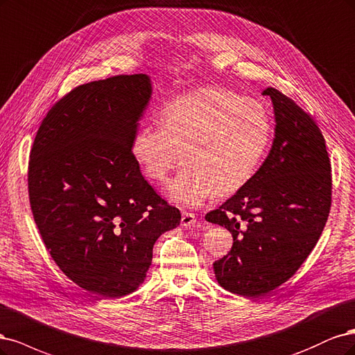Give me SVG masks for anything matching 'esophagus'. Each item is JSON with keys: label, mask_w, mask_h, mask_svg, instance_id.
Wrapping results in <instances>:
<instances>
[{"label": "esophagus", "mask_w": 355, "mask_h": 355, "mask_svg": "<svg viewBox=\"0 0 355 355\" xmlns=\"http://www.w3.org/2000/svg\"><path fill=\"white\" fill-rule=\"evenodd\" d=\"M196 216H194V214L191 212H182L181 215V227L184 228H190V227H194V224H196Z\"/></svg>", "instance_id": "1"}]
</instances>
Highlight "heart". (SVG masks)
<instances>
[{"instance_id": "heart-1", "label": "heart", "mask_w": 355, "mask_h": 355, "mask_svg": "<svg viewBox=\"0 0 355 355\" xmlns=\"http://www.w3.org/2000/svg\"><path fill=\"white\" fill-rule=\"evenodd\" d=\"M271 118L259 101L224 88L175 97L159 112V122L135 131L131 152L143 173L162 182L184 155L186 166L166 187V196L194 208L233 194L257 173L271 140Z\"/></svg>"}]
</instances>
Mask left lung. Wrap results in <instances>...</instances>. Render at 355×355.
Returning <instances> with one entry per match:
<instances>
[{"mask_svg":"<svg viewBox=\"0 0 355 355\" xmlns=\"http://www.w3.org/2000/svg\"><path fill=\"white\" fill-rule=\"evenodd\" d=\"M274 109L271 150L245 187L205 220L225 227L232 250L214 262L220 286L245 298L279 288L311 254L331 203L330 159L323 134L276 88L262 91Z\"/></svg>","mask_w":355,"mask_h":355,"instance_id":"8db88e82","label":"left lung"}]
</instances>
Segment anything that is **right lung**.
<instances>
[{
    "label": "right lung",
    "instance_id": "1",
    "mask_svg": "<svg viewBox=\"0 0 355 355\" xmlns=\"http://www.w3.org/2000/svg\"><path fill=\"white\" fill-rule=\"evenodd\" d=\"M150 97L144 73L79 85L49 110L31 150L29 202L44 245L67 277L101 298L139 288L157 237L181 221L131 152Z\"/></svg>",
    "mask_w": 355,
    "mask_h": 355
}]
</instances>
